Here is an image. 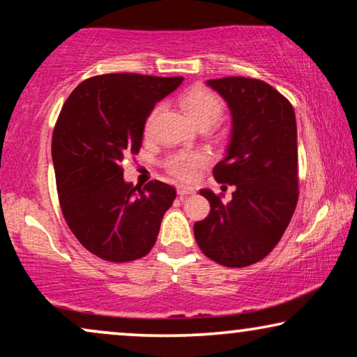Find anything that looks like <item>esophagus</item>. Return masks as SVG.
<instances>
[{
    "label": "esophagus",
    "mask_w": 357,
    "mask_h": 357,
    "mask_svg": "<svg viewBox=\"0 0 357 357\" xmlns=\"http://www.w3.org/2000/svg\"><path fill=\"white\" fill-rule=\"evenodd\" d=\"M177 193L183 198V197H188V195H193L195 190L192 187H187V185H178Z\"/></svg>",
    "instance_id": "34e87169"
}]
</instances>
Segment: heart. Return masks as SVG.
I'll return each instance as SVG.
<instances>
[{"instance_id": "b5f03b06", "label": "heart", "mask_w": 357, "mask_h": 357, "mask_svg": "<svg viewBox=\"0 0 357 357\" xmlns=\"http://www.w3.org/2000/svg\"><path fill=\"white\" fill-rule=\"evenodd\" d=\"M178 102L185 115L197 126H208V128H211L213 125L218 123L224 114V102L221 97L204 86L190 87V89L180 96ZM155 114H158V109L151 114L148 121H146V133L149 131L151 121H153ZM204 162H206V158L203 154L182 153L170 158L167 167L175 177L182 180H192L197 169L202 167Z\"/></svg>"}]
</instances>
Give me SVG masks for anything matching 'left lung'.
Here are the masks:
<instances>
[{
  "mask_svg": "<svg viewBox=\"0 0 357 357\" xmlns=\"http://www.w3.org/2000/svg\"><path fill=\"white\" fill-rule=\"evenodd\" d=\"M227 102L232 130L224 159L213 169L219 183L236 187L224 203L211 190V204L195 222L197 243L219 265L242 268L265 258L284 234L297 198V126L291 102L252 77L206 81Z\"/></svg>",
  "mask_w": 357,
  "mask_h": 357,
  "instance_id": "left-lung-1",
  "label": "left lung"
}]
</instances>
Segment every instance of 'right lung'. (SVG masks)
<instances>
[{"label":"right lung","instance_id":"add662e5","mask_svg":"<svg viewBox=\"0 0 357 357\" xmlns=\"http://www.w3.org/2000/svg\"><path fill=\"white\" fill-rule=\"evenodd\" d=\"M183 77L112 73L82 81L68 97L52 139L56 188L66 224L102 260L148 255L175 188L125 182L121 160L141 148L151 110Z\"/></svg>","mask_w":357,"mask_h":357}]
</instances>
